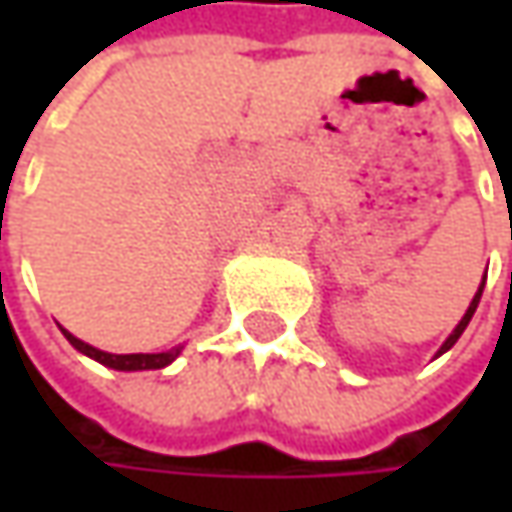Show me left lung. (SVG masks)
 Returning <instances> with one entry per match:
<instances>
[{
    "label": "left lung",
    "instance_id": "1",
    "mask_svg": "<svg viewBox=\"0 0 512 512\" xmlns=\"http://www.w3.org/2000/svg\"><path fill=\"white\" fill-rule=\"evenodd\" d=\"M482 290H484V282H482V287H479V293L473 296V302H470V307H467V313H464V316H462V322L456 325V330H453V333L447 336V342L442 344V350H439V356H442L444 350H450L453 344L459 342V336H462V333H464V327L470 325V319H473V313H476V307H479V299H482Z\"/></svg>",
    "mask_w": 512,
    "mask_h": 512
}]
</instances>
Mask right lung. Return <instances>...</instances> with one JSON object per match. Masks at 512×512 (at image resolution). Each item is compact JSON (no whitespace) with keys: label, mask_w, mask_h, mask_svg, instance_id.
I'll return each instance as SVG.
<instances>
[{"label":"right lung","mask_w":512,"mask_h":512,"mask_svg":"<svg viewBox=\"0 0 512 512\" xmlns=\"http://www.w3.org/2000/svg\"><path fill=\"white\" fill-rule=\"evenodd\" d=\"M65 336H68V342L76 347V350H82L85 356L90 359H96V362L108 364L113 370H159V367H165L170 364L176 356H179V350H168V353H128V356H113V353H105V350H96V347H90L82 339H76V336H70L68 330H62Z\"/></svg>","instance_id":"1"}]
</instances>
